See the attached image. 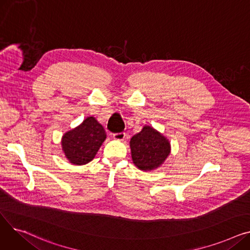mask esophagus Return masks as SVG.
<instances>
[{"label":"esophagus","instance_id":"34e87169","mask_svg":"<svg viewBox=\"0 0 250 250\" xmlns=\"http://www.w3.org/2000/svg\"><path fill=\"white\" fill-rule=\"evenodd\" d=\"M125 138V134L124 132L113 134V139H114V140H117V141H123Z\"/></svg>","mask_w":250,"mask_h":250}]
</instances>
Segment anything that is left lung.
<instances>
[{"label": "left lung", "instance_id": "8db88e82", "mask_svg": "<svg viewBox=\"0 0 250 250\" xmlns=\"http://www.w3.org/2000/svg\"><path fill=\"white\" fill-rule=\"evenodd\" d=\"M134 164L143 171L160 167L170 154V143L161 133L145 125L129 142Z\"/></svg>", "mask_w": 250, "mask_h": 250}]
</instances>
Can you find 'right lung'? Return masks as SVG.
<instances>
[{
	"label": "right lung",
	"mask_w": 250,
	"mask_h": 250,
	"mask_svg": "<svg viewBox=\"0 0 250 250\" xmlns=\"http://www.w3.org/2000/svg\"><path fill=\"white\" fill-rule=\"evenodd\" d=\"M106 139L103 126L93 116H89L77 127L62 138V148L67 159L75 165H84L94 159Z\"/></svg>",
	"instance_id": "add662e5"
}]
</instances>
